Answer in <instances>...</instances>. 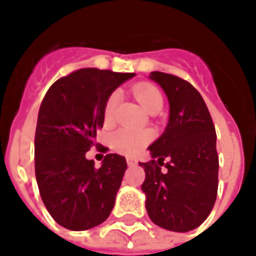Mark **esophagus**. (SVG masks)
<instances>
[{"label":"esophagus","mask_w":256,"mask_h":256,"mask_svg":"<svg viewBox=\"0 0 256 256\" xmlns=\"http://www.w3.org/2000/svg\"><path fill=\"white\" fill-rule=\"evenodd\" d=\"M126 161H128V166H133V165L137 164V160L134 157H128L126 158Z\"/></svg>","instance_id":"1"}]
</instances>
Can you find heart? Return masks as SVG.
<instances>
[{"label":"heart","instance_id":"b5f03b06","mask_svg":"<svg viewBox=\"0 0 256 256\" xmlns=\"http://www.w3.org/2000/svg\"><path fill=\"white\" fill-rule=\"evenodd\" d=\"M136 99L138 100V104L148 112V114H154V112H160L164 99H162V94L158 90L156 85L151 84H138L134 86L133 90ZM119 102V94L114 92L110 94V96L108 98L105 104V120H112L114 114V109ZM151 134L146 130H134L130 128H122L118 132H114L112 136V146L114 150L123 154H134L142 148L146 142H150Z\"/></svg>","mask_w":256,"mask_h":256}]
</instances>
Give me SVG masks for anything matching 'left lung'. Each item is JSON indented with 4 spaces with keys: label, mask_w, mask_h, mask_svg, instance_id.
Segmentation results:
<instances>
[{
    "label": "left lung",
    "mask_w": 256,
    "mask_h": 256,
    "mask_svg": "<svg viewBox=\"0 0 256 256\" xmlns=\"http://www.w3.org/2000/svg\"><path fill=\"white\" fill-rule=\"evenodd\" d=\"M165 92L170 118L164 133L148 147L150 162H138L146 179L148 217L158 227L186 232L199 227L214 206L218 186L216 130L202 95L182 78L152 71ZM166 163V171L160 166Z\"/></svg>",
    "instance_id": "1"
}]
</instances>
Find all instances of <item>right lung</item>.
Instances as JSON below:
<instances>
[{"instance_id":"add662e5","label":"right lung","mask_w":256,"mask_h":256,"mask_svg":"<svg viewBox=\"0 0 256 256\" xmlns=\"http://www.w3.org/2000/svg\"><path fill=\"white\" fill-rule=\"evenodd\" d=\"M132 72L82 68L57 80L42 100L34 134V172L42 200L64 228L84 231L109 217L128 168L108 154L95 168L85 154L104 126L105 104Z\"/></svg>"}]
</instances>
